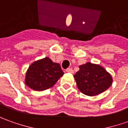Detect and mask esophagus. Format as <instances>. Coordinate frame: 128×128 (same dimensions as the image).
<instances>
[{
    "mask_svg": "<svg viewBox=\"0 0 128 128\" xmlns=\"http://www.w3.org/2000/svg\"><path fill=\"white\" fill-rule=\"evenodd\" d=\"M66 71L67 73H70V74H74V71H73V69H72L71 68H68L66 70Z\"/></svg>",
    "mask_w": 128,
    "mask_h": 128,
    "instance_id": "1",
    "label": "esophagus"
}]
</instances>
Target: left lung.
Here are the masks:
<instances>
[{"label":"left lung","instance_id":"left-lung-1","mask_svg":"<svg viewBox=\"0 0 128 128\" xmlns=\"http://www.w3.org/2000/svg\"><path fill=\"white\" fill-rule=\"evenodd\" d=\"M74 76L79 90L88 96H95L112 86V77L102 66L88 62L79 66Z\"/></svg>","mask_w":128,"mask_h":128}]
</instances>
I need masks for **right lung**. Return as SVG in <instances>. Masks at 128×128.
I'll use <instances>...</instances> for the list:
<instances>
[{
    "instance_id": "add662e5",
    "label": "right lung",
    "mask_w": 128,
    "mask_h": 128,
    "mask_svg": "<svg viewBox=\"0 0 128 128\" xmlns=\"http://www.w3.org/2000/svg\"><path fill=\"white\" fill-rule=\"evenodd\" d=\"M64 74L60 64L46 57L31 64L26 74L25 83L31 89L42 91L52 88Z\"/></svg>"
}]
</instances>
